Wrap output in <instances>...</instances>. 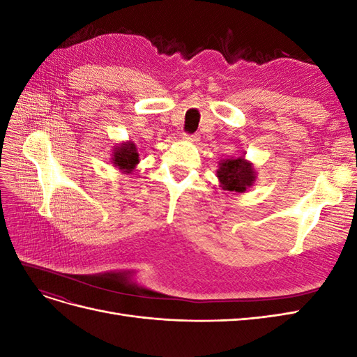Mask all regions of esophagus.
Returning a JSON list of instances; mask_svg holds the SVG:
<instances>
[{"mask_svg": "<svg viewBox=\"0 0 357 357\" xmlns=\"http://www.w3.org/2000/svg\"><path fill=\"white\" fill-rule=\"evenodd\" d=\"M185 138L186 139H190V142H199V134L195 132V134H185Z\"/></svg>", "mask_w": 357, "mask_h": 357, "instance_id": "obj_1", "label": "esophagus"}]
</instances>
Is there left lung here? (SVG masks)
<instances>
[{
    "instance_id": "8db88e82",
    "label": "left lung",
    "mask_w": 357,
    "mask_h": 357,
    "mask_svg": "<svg viewBox=\"0 0 357 357\" xmlns=\"http://www.w3.org/2000/svg\"><path fill=\"white\" fill-rule=\"evenodd\" d=\"M218 177L225 190L244 192L255 181V169L243 158L228 159L220 164Z\"/></svg>"
}]
</instances>
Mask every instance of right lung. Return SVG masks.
Instances as JSON below:
<instances>
[{
	"label": "right lung",
	"instance_id": "right-lung-1",
	"mask_svg": "<svg viewBox=\"0 0 357 357\" xmlns=\"http://www.w3.org/2000/svg\"><path fill=\"white\" fill-rule=\"evenodd\" d=\"M138 162V153L135 150V144L126 143L121 147H116L113 155V164L121 169H126V172L131 171Z\"/></svg>",
	"mask_w": 357,
	"mask_h": 357
}]
</instances>
